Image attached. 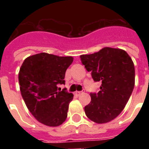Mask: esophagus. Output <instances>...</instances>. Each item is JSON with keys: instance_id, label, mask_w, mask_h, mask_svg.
Wrapping results in <instances>:
<instances>
[{"instance_id": "obj_1", "label": "esophagus", "mask_w": 149, "mask_h": 149, "mask_svg": "<svg viewBox=\"0 0 149 149\" xmlns=\"http://www.w3.org/2000/svg\"><path fill=\"white\" fill-rule=\"evenodd\" d=\"M84 93V91H76V94H77V95H80V94H81V93Z\"/></svg>"}]
</instances>
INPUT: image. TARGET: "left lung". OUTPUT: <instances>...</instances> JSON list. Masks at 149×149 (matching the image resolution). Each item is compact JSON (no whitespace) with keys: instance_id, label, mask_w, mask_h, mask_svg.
Returning a JSON list of instances; mask_svg holds the SVG:
<instances>
[{"instance_id":"left-lung-1","label":"left lung","mask_w":149,"mask_h":149,"mask_svg":"<svg viewBox=\"0 0 149 149\" xmlns=\"http://www.w3.org/2000/svg\"><path fill=\"white\" fill-rule=\"evenodd\" d=\"M83 65L100 82L98 93H91V103L84 107L89 119L97 124L111 121L120 114L134 86V66L125 51L105 47L91 55L80 56Z\"/></svg>"}]
</instances>
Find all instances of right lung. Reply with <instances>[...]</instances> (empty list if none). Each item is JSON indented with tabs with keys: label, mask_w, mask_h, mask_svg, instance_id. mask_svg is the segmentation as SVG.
<instances>
[{
	"label": "right lung",
	"mask_w": 149,
	"mask_h": 149,
	"mask_svg": "<svg viewBox=\"0 0 149 149\" xmlns=\"http://www.w3.org/2000/svg\"><path fill=\"white\" fill-rule=\"evenodd\" d=\"M72 61L71 56L42 52L25 58L21 66L18 81L22 97L31 114L44 125L56 127L67 118L73 95L58 86L65 84V71Z\"/></svg>",
	"instance_id": "add662e5"
}]
</instances>
